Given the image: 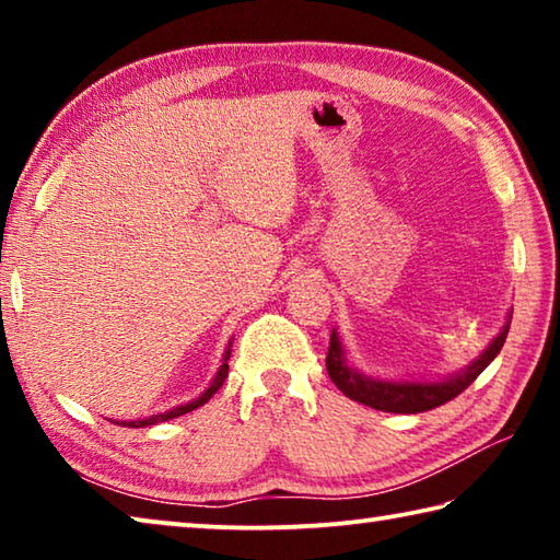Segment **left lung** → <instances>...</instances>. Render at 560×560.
I'll return each instance as SVG.
<instances>
[{"mask_svg": "<svg viewBox=\"0 0 560 560\" xmlns=\"http://www.w3.org/2000/svg\"><path fill=\"white\" fill-rule=\"evenodd\" d=\"M509 326L511 320H506V326L501 328V334L491 340L485 353L474 360L471 365L464 368L462 373H454L452 377H444V381H438V383H420V381L393 383V381H377V377L363 375L358 368H353L346 360V348L340 343L336 328L334 334H330L326 368H328L330 381L336 383L340 393L350 397V400L373 407V410L397 412V415L434 410V407L450 402L452 397H457L459 393L467 390L474 381H477L479 373L499 355V350L506 340Z\"/></svg>", "mask_w": 560, "mask_h": 560, "instance_id": "1", "label": "left lung"}]
</instances>
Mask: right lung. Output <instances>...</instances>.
Returning a JSON list of instances; mask_svg holds the SVG:
<instances>
[{
    "label": "right lung",
    "instance_id": "right-lung-1",
    "mask_svg": "<svg viewBox=\"0 0 560 560\" xmlns=\"http://www.w3.org/2000/svg\"><path fill=\"white\" fill-rule=\"evenodd\" d=\"M232 346V343H230ZM230 353H232V348H226V353H224V360H222V365H220V371H217V375H214V381L210 383V387H207V390L200 395V397H195L192 402H185V405H177V407H173V410H167V412H158V415H150V417H145V420H132V422H116V424H126V428H148V424H158V422H165V420H173V417H179V415H185V412H192V410H197V407L200 405H205L207 400H210V397L220 390L222 387V383L226 381V373H230V365H226V360H230Z\"/></svg>",
    "mask_w": 560,
    "mask_h": 560
}]
</instances>
